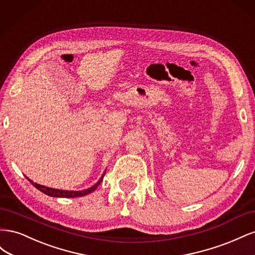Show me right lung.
<instances>
[{
    "label": "right lung",
    "instance_id": "right-lung-1",
    "mask_svg": "<svg viewBox=\"0 0 255 255\" xmlns=\"http://www.w3.org/2000/svg\"><path fill=\"white\" fill-rule=\"evenodd\" d=\"M104 177V174L101 176V179H100L94 186H91L90 188L88 189H84V190H80V191H72V190H61V189H55V188H51V187H47V186H42V185H39L37 183H34L32 180H29L28 177H26V179L32 183L34 186L38 189L40 190L41 192H43V194L48 195L50 197H56V198H76V197H82V196H86L88 194H90V192L95 191L97 189V187L99 186L100 184H101L102 180Z\"/></svg>",
    "mask_w": 255,
    "mask_h": 255
}]
</instances>
